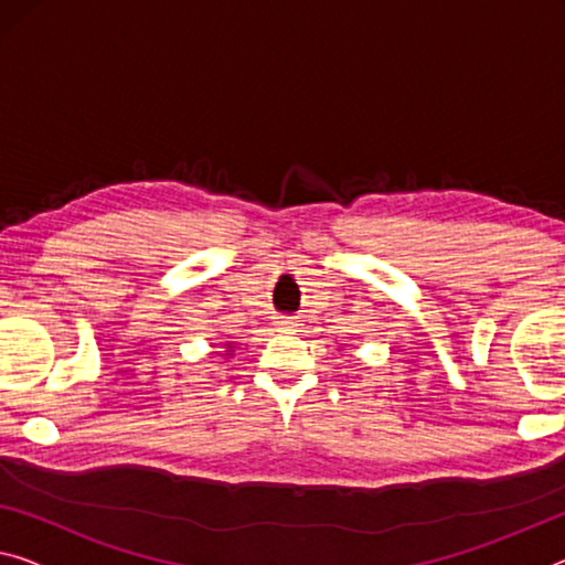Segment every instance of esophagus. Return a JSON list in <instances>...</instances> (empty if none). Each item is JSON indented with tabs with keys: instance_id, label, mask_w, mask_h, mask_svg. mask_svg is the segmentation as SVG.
Here are the masks:
<instances>
[{
	"instance_id": "34e87169",
	"label": "esophagus",
	"mask_w": 565,
	"mask_h": 565,
	"mask_svg": "<svg viewBox=\"0 0 565 565\" xmlns=\"http://www.w3.org/2000/svg\"><path fill=\"white\" fill-rule=\"evenodd\" d=\"M275 326H277V331H292L295 333L302 323H298V320H292V318H275Z\"/></svg>"
}]
</instances>
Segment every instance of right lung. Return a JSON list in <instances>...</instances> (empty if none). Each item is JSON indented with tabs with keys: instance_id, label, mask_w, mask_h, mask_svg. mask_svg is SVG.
Here are the masks:
<instances>
[{
	"instance_id": "right-lung-1",
	"label": "right lung",
	"mask_w": 565,
	"mask_h": 565,
	"mask_svg": "<svg viewBox=\"0 0 565 565\" xmlns=\"http://www.w3.org/2000/svg\"><path fill=\"white\" fill-rule=\"evenodd\" d=\"M227 345V351H224V355H232V351H234V343H224Z\"/></svg>"
}]
</instances>
